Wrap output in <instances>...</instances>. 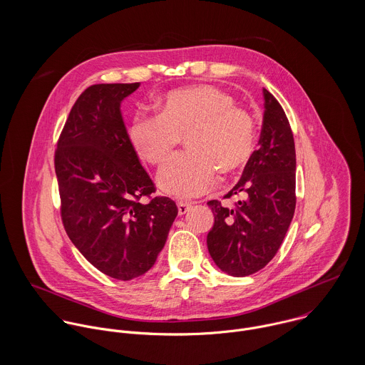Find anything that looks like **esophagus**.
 I'll list each match as a JSON object with an SVG mask.
<instances>
[{"label":"esophagus","instance_id":"obj_1","mask_svg":"<svg viewBox=\"0 0 365 365\" xmlns=\"http://www.w3.org/2000/svg\"><path fill=\"white\" fill-rule=\"evenodd\" d=\"M177 208H178V215H185L190 208H191V205L190 204H185V202H178L177 204Z\"/></svg>","mask_w":365,"mask_h":365}]
</instances>
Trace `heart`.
<instances>
[{
  "mask_svg": "<svg viewBox=\"0 0 365 365\" xmlns=\"http://www.w3.org/2000/svg\"><path fill=\"white\" fill-rule=\"evenodd\" d=\"M128 138L136 156L150 165L167 161L184 138L188 152L161 168L157 184L167 195L191 200L213 188L217 167L232 173L252 158L256 126L230 94L200 84L167 93L158 100V115H135Z\"/></svg>",
  "mask_w": 365,
  "mask_h": 365,
  "instance_id": "heart-1",
  "label": "heart"
}]
</instances>
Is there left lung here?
<instances>
[{
	"label": "left lung",
	"instance_id": "left-lung-1",
	"mask_svg": "<svg viewBox=\"0 0 365 365\" xmlns=\"http://www.w3.org/2000/svg\"><path fill=\"white\" fill-rule=\"evenodd\" d=\"M260 149L247 161L226 198L245 194L236 208L209 201L215 216L207 237L209 255L226 274L257 272L277 255L295 212L297 155L294 135L279 103L265 88Z\"/></svg>",
	"mask_w": 365,
	"mask_h": 365
}]
</instances>
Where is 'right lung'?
I'll return each mask as SVG.
<instances>
[{
  "label": "right lung",
  "instance_id": "right-lung-1",
  "mask_svg": "<svg viewBox=\"0 0 365 365\" xmlns=\"http://www.w3.org/2000/svg\"><path fill=\"white\" fill-rule=\"evenodd\" d=\"M139 86L88 87L73 105L54 155L70 240L96 268L120 281L155 265L178 213L165 197L140 202L156 190L129 143L120 112Z\"/></svg>",
  "mask_w": 365,
  "mask_h": 365
}]
</instances>
